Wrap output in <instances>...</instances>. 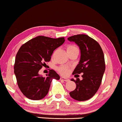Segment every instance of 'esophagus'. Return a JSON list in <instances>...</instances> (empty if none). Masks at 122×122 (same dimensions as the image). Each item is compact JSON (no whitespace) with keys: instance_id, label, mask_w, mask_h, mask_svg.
<instances>
[{"instance_id":"esophagus-1","label":"esophagus","mask_w":122,"mask_h":122,"mask_svg":"<svg viewBox=\"0 0 122 122\" xmlns=\"http://www.w3.org/2000/svg\"><path fill=\"white\" fill-rule=\"evenodd\" d=\"M60 79L61 80V81H69V79L68 78H64V77H61V78H60Z\"/></svg>"}]
</instances>
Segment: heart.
Instances as JSON below:
<instances>
[{
    "label": "heart",
    "mask_w": 122,
    "mask_h": 122,
    "mask_svg": "<svg viewBox=\"0 0 122 122\" xmlns=\"http://www.w3.org/2000/svg\"><path fill=\"white\" fill-rule=\"evenodd\" d=\"M74 50H78V47L74 45H70L67 47V51L68 52L70 51H72ZM58 71L61 72L62 75H66L69 73V68L66 67H61L58 68Z\"/></svg>",
    "instance_id": "b5f03b06"
}]
</instances>
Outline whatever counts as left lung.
Returning <instances> with one entry per match:
<instances>
[{"mask_svg": "<svg viewBox=\"0 0 122 122\" xmlns=\"http://www.w3.org/2000/svg\"><path fill=\"white\" fill-rule=\"evenodd\" d=\"M79 47L81 58L72 74L83 73L82 80L77 78L71 81L76 83V88L70 92L71 98L78 101H85L96 94L101 84L105 71L104 54L99 44L91 37L84 34H79L68 38Z\"/></svg>", "mask_w": 122, "mask_h": 122, "instance_id": "1", "label": "left lung"}]
</instances>
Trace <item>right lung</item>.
Listing matches in <instances>:
<instances>
[{
	"label": "right lung",
	"mask_w": 122,
	"mask_h": 122,
	"mask_svg": "<svg viewBox=\"0 0 122 122\" xmlns=\"http://www.w3.org/2000/svg\"><path fill=\"white\" fill-rule=\"evenodd\" d=\"M64 38L54 39L38 36L23 44L15 58L14 74L21 92L27 98L38 101L48 94L53 79L60 76L51 70L46 77L39 74L45 62L49 61L54 51L64 43Z\"/></svg>",
	"instance_id": "add662e5"
}]
</instances>
